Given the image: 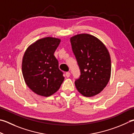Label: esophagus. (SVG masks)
<instances>
[{
  "mask_svg": "<svg viewBox=\"0 0 134 134\" xmlns=\"http://www.w3.org/2000/svg\"><path fill=\"white\" fill-rule=\"evenodd\" d=\"M65 76H66V77H67V78L70 77V72H67L66 73H65Z\"/></svg>",
  "mask_w": 134,
  "mask_h": 134,
  "instance_id": "obj_1",
  "label": "esophagus"
}]
</instances>
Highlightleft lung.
<instances>
[{
  "mask_svg": "<svg viewBox=\"0 0 134 134\" xmlns=\"http://www.w3.org/2000/svg\"><path fill=\"white\" fill-rule=\"evenodd\" d=\"M70 41L81 74L75 80L76 88L85 96L96 95L105 88L110 78L109 52L102 42L89 34L77 35Z\"/></svg>",
  "mask_w": 134,
  "mask_h": 134,
  "instance_id": "1",
  "label": "left lung"
}]
</instances>
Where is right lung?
Segmentation results:
<instances>
[{
    "label": "right lung",
    "mask_w": 134,
    "mask_h": 134,
    "mask_svg": "<svg viewBox=\"0 0 134 134\" xmlns=\"http://www.w3.org/2000/svg\"><path fill=\"white\" fill-rule=\"evenodd\" d=\"M59 39L47 37L39 39L25 51L22 72L26 84L39 95L50 96L59 90L64 81L54 53Z\"/></svg>",
    "instance_id": "right-lung-1"
}]
</instances>
